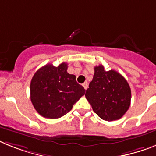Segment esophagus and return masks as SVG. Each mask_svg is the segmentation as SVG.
I'll return each instance as SVG.
<instances>
[{"instance_id":"1","label":"esophagus","mask_w":156,"mask_h":156,"mask_svg":"<svg viewBox=\"0 0 156 156\" xmlns=\"http://www.w3.org/2000/svg\"><path fill=\"white\" fill-rule=\"evenodd\" d=\"M83 87H84L85 90H87V88L88 87V83H87V82H84V83H83Z\"/></svg>"}]
</instances>
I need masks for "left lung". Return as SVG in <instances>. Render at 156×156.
<instances>
[{
    "label": "left lung",
    "instance_id": "8db88e82",
    "mask_svg": "<svg viewBox=\"0 0 156 156\" xmlns=\"http://www.w3.org/2000/svg\"><path fill=\"white\" fill-rule=\"evenodd\" d=\"M94 69V76L85 93L86 98L102 120L112 122L120 119L129 108V85L115 70L105 71L102 65Z\"/></svg>",
    "mask_w": 156,
    "mask_h": 156
}]
</instances>
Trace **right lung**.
<instances>
[{
	"instance_id": "1",
	"label": "right lung",
	"mask_w": 156,
	"mask_h": 156,
	"mask_svg": "<svg viewBox=\"0 0 156 156\" xmlns=\"http://www.w3.org/2000/svg\"><path fill=\"white\" fill-rule=\"evenodd\" d=\"M65 62L55 67L48 64L34 73L30 81V100L37 112L46 118L64 116L85 94L76 76L67 72Z\"/></svg>"
}]
</instances>
